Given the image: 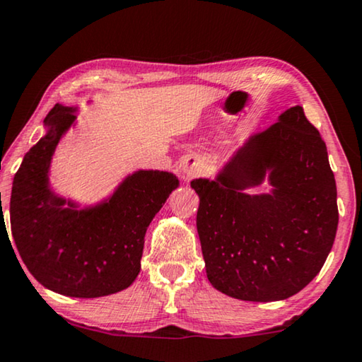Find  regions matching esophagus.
I'll use <instances>...</instances> for the list:
<instances>
[{
  "mask_svg": "<svg viewBox=\"0 0 362 362\" xmlns=\"http://www.w3.org/2000/svg\"><path fill=\"white\" fill-rule=\"evenodd\" d=\"M180 168L187 179H193V177H198L204 170V159L199 156H187L182 160Z\"/></svg>",
  "mask_w": 362,
  "mask_h": 362,
  "instance_id": "esophagus-1",
  "label": "esophagus"
}]
</instances>
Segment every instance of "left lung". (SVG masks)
<instances>
[{"label": "left lung", "instance_id": "1", "mask_svg": "<svg viewBox=\"0 0 362 362\" xmlns=\"http://www.w3.org/2000/svg\"><path fill=\"white\" fill-rule=\"evenodd\" d=\"M269 170L271 195L241 190ZM197 227L211 285L243 301H279L319 274L334 245L337 185L327 146L301 106L251 136L216 180L197 179Z\"/></svg>", "mask_w": 362, "mask_h": 362}]
</instances>
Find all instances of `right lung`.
Wrapping results in <instances>:
<instances>
[{
  "label": "right lung",
  "mask_w": 362,
  "mask_h": 362,
  "mask_svg": "<svg viewBox=\"0 0 362 362\" xmlns=\"http://www.w3.org/2000/svg\"><path fill=\"white\" fill-rule=\"evenodd\" d=\"M74 120V109L61 105L45 117L48 134L28 150L14 175L11 232L40 284L66 296L98 298L117 293L136 279L146 228L179 180L169 172L139 170L106 203L77 211L67 202L69 208H62L66 199L51 193L48 169Z\"/></svg>",
  "instance_id": "obj_1"
}]
</instances>
